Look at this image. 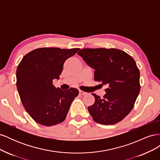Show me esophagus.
<instances>
[{"instance_id": "obj_1", "label": "esophagus", "mask_w": 160, "mask_h": 160, "mask_svg": "<svg viewBox=\"0 0 160 160\" xmlns=\"http://www.w3.org/2000/svg\"><path fill=\"white\" fill-rule=\"evenodd\" d=\"M79 94L81 95H85L87 94L86 92H85V91H81V90H79Z\"/></svg>"}]
</instances>
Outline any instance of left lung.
<instances>
[{
  "label": "left lung",
  "mask_w": 160,
  "mask_h": 160,
  "mask_svg": "<svg viewBox=\"0 0 160 160\" xmlns=\"http://www.w3.org/2000/svg\"><path fill=\"white\" fill-rule=\"evenodd\" d=\"M95 69L94 80L105 85L106 93L95 98L88 111L95 122L113 125L132 110L140 91L139 70L132 56L118 49H83L77 52Z\"/></svg>",
  "instance_id": "left-lung-1"
}]
</instances>
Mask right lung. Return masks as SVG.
Returning <instances> with one entry per match:
<instances>
[{
  "label": "right lung",
  "instance_id": "right-lung-1",
  "mask_svg": "<svg viewBox=\"0 0 160 160\" xmlns=\"http://www.w3.org/2000/svg\"><path fill=\"white\" fill-rule=\"evenodd\" d=\"M79 48H38L23 57L17 69V87L27 112L35 122L52 126L65 119L77 89L55 88L52 80L59 79L63 64Z\"/></svg>",
  "mask_w": 160,
  "mask_h": 160
}]
</instances>
